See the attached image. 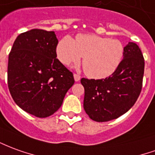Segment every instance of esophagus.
<instances>
[{
  "label": "esophagus",
  "instance_id": "esophagus-1",
  "mask_svg": "<svg viewBox=\"0 0 155 155\" xmlns=\"http://www.w3.org/2000/svg\"><path fill=\"white\" fill-rule=\"evenodd\" d=\"M74 81H79L81 80V75H79L77 74H74Z\"/></svg>",
  "mask_w": 155,
  "mask_h": 155
}]
</instances>
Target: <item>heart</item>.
<instances>
[{"label": "heart", "mask_w": 155, "mask_h": 155, "mask_svg": "<svg viewBox=\"0 0 155 155\" xmlns=\"http://www.w3.org/2000/svg\"><path fill=\"white\" fill-rule=\"evenodd\" d=\"M123 53L119 40L89 34H79L76 41L70 36L64 37L57 46V56L65 65L79 64L84 57V71L94 79L111 75L122 62Z\"/></svg>", "instance_id": "heart-1"}]
</instances>
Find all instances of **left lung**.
<instances>
[{
  "label": "left lung",
  "mask_w": 155,
  "mask_h": 155,
  "mask_svg": "<svg viewBox=\"0 0 155 155\" xmlns=\"http://www.w3.org/2000/svg\"><path fill=\"white\" fill-rule=\"evenodd\" d=\"M144 59L135 43L124 47L117 69L105 79L82 78L85 88L84 109L96 122H107L126 113L138 100L143 85Z\"/></svg>",
  "instance_id": "obj_1"
}]
</instances>
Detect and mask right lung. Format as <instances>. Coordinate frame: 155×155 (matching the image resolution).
Listing matches in <instances>:
<instances>
[{
	"label": "right lung",
	"mask_w": 155,
	"mask_h": 155,
	"mask_svg": "<svg viewBox=\"0 0 155 155\" xmlns=\"http://www.w3.org/2000/svg\"><path fill=\"white\" fill-rule=\"evenodd\" d=\"M54 32L32 29L19 34L9 54L7 82L19 107L37 117H48L61 107L74 85L73 73L56 59Z\"/></svg>",
	"instance_id": "obj_1"
}]
</instances>
